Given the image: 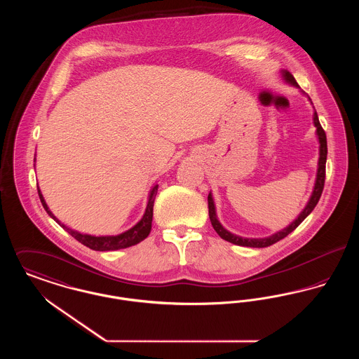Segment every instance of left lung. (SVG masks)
Here are the masks:
<instances>
[{
    "mask_svg": "<svg viewBox=\"0 0 359 359\" xmlns=\"http://www.w3.org/2000/svg\"><path fill=\"white\" fill-rule=\"evenodd\" d=\"M281 75L284 78V81L290 85L294 86V87H299L297 82L294 81L293 75L290 74V71L287 69H281ZM309 100V98H308ZM311 101V100H309ZM313 125L316 128V136L319 140V163H318V173H316V180H315V186H313V191H312V195L308 201L307 205L304 207V210L299 214V217L290 223V226H287L285 229H283L281 231H277L274 233L273 236L271 237H266V238H243V237H239L236 236L230 231H227L224 227H223L221 222L218 221L217 218V211H215V205H214V199H212V195L211 192L208 194V215H210V221L211 224L214 227V230L218 233V236L221 238L227 241V242H231L234 245H239V246H248V248H266V246H271L276 243L277 241L280 239L285 238L290 233H292L300 223L303 222L308 215L312 212V210L315 208V205H318L320 196H322V192H323V188H325V161H327V138H325V130L319 122V117H318V113L313 111Z\"/></svg>",
    "mask_w": 359,
    "mask_h": 359,
    "instance_id": "obj_1",
    "label": "left lung"
}]
</instances>
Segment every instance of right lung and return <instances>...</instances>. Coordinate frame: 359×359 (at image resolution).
Wrapping results in <instances>:
<instances>
[{"label": "right lung", "instance_id": "right-lung-1", "mask_svg": "<svg viewBox=\"0 0 359 359\" xmlns=\"http://www.w3.org/2000/svg\"><path fill=\"white\" fill-rule=\"evenodd\" d=\"M157 188L158 186L156 184L149 192V199H148V205L145 208V212L142 215V218L140 219V222H137L132 229L121 233L118 236H90V234H82L79 231H75L72 229H69L67 226H65L60 222L53 214L51 210L48 208V205L46 203L40 188L37 187L39 192V198L41 201V205L44 207V210L48 212V215L51 217L53 221L59 223L65 230H67V233L71 234L76 241H79L81 243H83L87 248L93 249V250H98V252H109V250H118V249H125L129 246L137 245L138 242L144 241L149 236L151 229H152V218H154V196L157 194Z\"/></svg>", "mask_w": 359, "mask_h": 359}]
</instances>
